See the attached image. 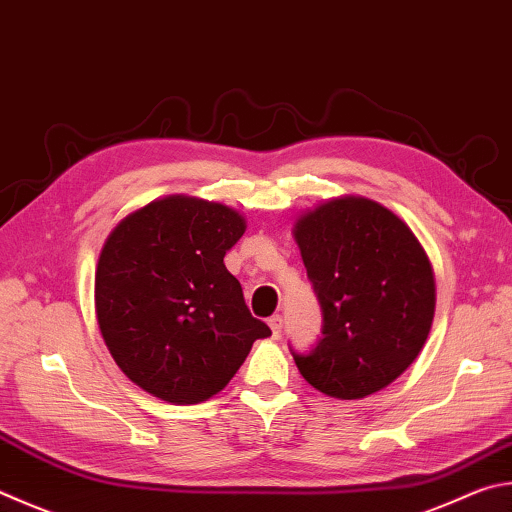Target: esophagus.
<instances>
[{
  "label": "esophagus",
  "mask_w": 512,
  "mask_h": 512,
  "mask_svg": "<svg viewBox=\"0 0 512 512\" xmlns=\"http://www.w3.org/2000/svg\"><path fill=\"white\" fill-rule=\"evenodd\" d=\"M268 327L273 331V338H280L282 336V315H273V318H268Z\"/></svg>",
  "instance_id": "34e87169"
}]
</instances>
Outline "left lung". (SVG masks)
Segmentation results:
<instances>
[{"mask_svg":"<svg viewBox=\"0 0 512 512\" xmlns=\"http://www.w3.org/2000/svg\"><path fill=\"white\" fill-rule=\"evenodd\" d=\"M322 338L293 351L309 385L340 401L376 394L421 353L434 320L432 264L410 226L365 197H340L295 221Z\"/></svg>","mask_w":512,"mask_h":512,"instance_id":"left-lung-1","label":"left lung"}]
</instances>
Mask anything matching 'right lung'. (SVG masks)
<instances>
[{"label": "right lung", "instance_id": "right-lung-1", "mask_svg": "<svg viewBox=\"0 0 512 512\" xmlns=\"http://www.w3.org/2000/svg\"><path fill=\"white\" fill-rule=\"evenodd\" d=\"M246 230L237 210L197 197L156 199L109 232L96 268V318L123 374L176 405L224 389L257 338L224 257Z\"/></svg>", "mask_w": 512, "mask_h": 512}]
</instances>
